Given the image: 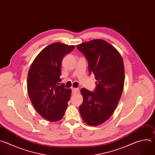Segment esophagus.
<instances>
[{
    "label": "esophagus",
    "instance_id": "34e87169",
    "mask_svg": "<svg viewBox=\"0 0 155 155\" xmlns=\"http://www.w3.org/2000/svg\"><path fill=\"white\" fill-rule=\"evenodd\" d=\"M72 93L73 94H77L79 92V89L78 88H72Z\"/></svg>",
    "mask_w": 155,
    "mask_h": 155
}]
</instances>
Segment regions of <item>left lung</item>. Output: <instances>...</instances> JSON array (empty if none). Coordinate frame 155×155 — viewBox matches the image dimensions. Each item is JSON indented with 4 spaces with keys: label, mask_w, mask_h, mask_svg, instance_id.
<instances>
[{
    "label": "left lung",
    "mask_w": 155,
    "mask_h": 155,
    "mask_svg": "<svg viewBox=\"0 0 155 155\" xmlns=\"http://www.w3.org/2000/svg\"><path fill=\"white\" fill-rule=\"evenodd\" d=\"M77 48L89 63L93 73L96 89L94 92L81 90L83 97L80 106L83 120L96 126L106 121L114 114L121 97L124 84V68L122 57L111 44L102 39L81 43Z\"/></svg>",
    "instance_id": "obj_1"
}]
</instances>
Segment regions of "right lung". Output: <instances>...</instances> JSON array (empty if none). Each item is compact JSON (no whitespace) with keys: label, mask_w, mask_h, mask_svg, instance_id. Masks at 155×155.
<instances>
[{"label":"right lung","mask_w":155,"mask_h":155,"mask_svg":"<svg viewBox=\"0 0 155 155\" xmlns=\"http://www.w3.org/2000/svg\"><path fill=\"white\" fill-rule=\"evenodd\" d=\"M75 46L53 43L43 48L33 61L28 75L27 87L30 100L38 114L50 121L62 118L72 90L63 84L61 79L62 61Z\"/></svg>","instance_id":"obj_1"}]
</instances>
